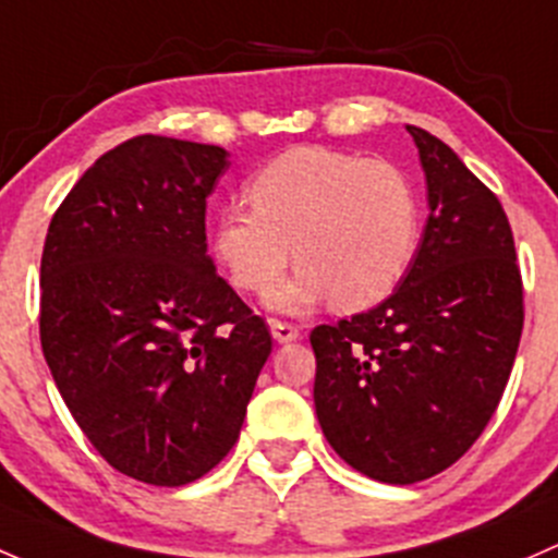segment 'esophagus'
<instances>
[{"label": "esophagus", "mask_w": 558, "mask_h": 558, "mask_svg": "<svg viewBox=\"0 0 558 558\" xmlns=\"http://www.w3.org/2000/svg\"><path fill=\"white\" fill-rule=\"evenodd\" d=\"M271 336H274V341L290 343V341H295V338H301V327L290 325V322L274 319L271 322Z\"/></svg>", "instance_id": "34e87169"}]
</instances>
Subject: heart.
<instances>
[{"label":"heart","mask_w":558,"mask_h":558,"mask_svg":"<svg viewBox=\"0 0 558 558\" xmlns=\"http://www.w3.org/2000/svg\"><path fill=\"white\" fill-rule=\"evenodd\" d=\"M250 209L220 211L209 246L226 279L266 295L295 257L298 271L268 306L301 314L332 298L343 312L387 301L418 250L422 206L405 171L330 147H292L244 187Z\"/></svg>","instance_id":"obj_1"}]
</instances>
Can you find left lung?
Segmentation results:
<instances>
[{
	"label": "left lung",
	"instance_id": "left-lung-1",
	"mask_svg": "<svg viewBox=\"0 0 558 558\" xmlns=\"http://www.w3.org/2000/svg\"><path fill=\"white\" fill-rule=\"evenodd\" d=\"M429 217L398 290L312 330L327 444L381 484H416L478 440L508 384L524 290L502 204L438 136L405 125Z\"/></svg>",
	"mask_w": 558,
	"mask_h": 558
}]
</instances>
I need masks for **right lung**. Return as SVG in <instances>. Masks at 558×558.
<instances>
[{
	"label": "right lung",
	"instance_id": "add662e5",
	"mask_svg": "<svg viewBox=\"0 0 558 558\" xmlns=\"http://www.w3.org/2000/svg\"><path fill=\"white\" fill-rule=\"evenodd\" d=\"M217 145L134 136L80 177L43 250L39 338L94 449L129 478L185 486L236 444L271 354L206 255Z\"/></svg>",
	"mask_w": 558,
	"mask_h": 558
}]
</instances>
